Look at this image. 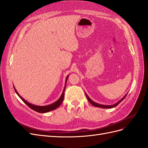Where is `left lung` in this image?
<instances>
[{"instance_id":"obj_1","label":"left lung","mask_w":148,"mask_h":148,"mask_svg":"<svg viewBox=\"0 0 148 148\" xmlns=\"http://www.w3.org/2000/svg\"><path fill=\"white\" fill-rule=\"evenodd\" d=\"M86 97H87V100H88V102H89L92 105H94V106H95V107H100V108H113V107H115L116 106H117L118 105H119L122 100H123L126 97V95H127V94H126L123 98H122L120 100H119V102H118L117 103H115L114 105H101V104H99V103H95V102H93V101L88 97V96L86 94Z\"/></svg>"}]
</instances>
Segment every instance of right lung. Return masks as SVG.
Listing matches in <instances>:
<instances>
[{"label":"right lung","mask_w":148,"mask_h":148,"mask_svg":"<svg viewBox=\"0 0 148 148\" xmlns=\"http://www.w3.org/2000/svg\"><path fill=\"white\" fill-rule=\"evenodd\" d=\"M69 75H67V77H66V82H65V86H64V90H63L62 91V94L60 97V98L56 102H54L53 103L51 104V105H46V106H38V105H33V104H32L28 102L27 101L25 100L24 99H23L22 97H21L19 94L17 92V91H16V90L15 89V87L14 86V90L16 92V94H17L18 95L19 97L22 100L23 102L27 105L28 106L31 108L32 110H35V112H37L38 113H46V112H50L51 110H55L56 108H57L58 107L60 106V105L62 103V101H63V99H64V90H65V88H66V82H67V78H68Z\"/></svg>","instance_id":"right-lung-1"}]
</instances>
